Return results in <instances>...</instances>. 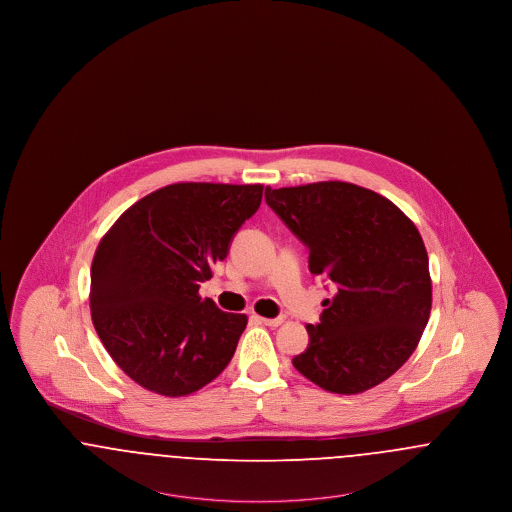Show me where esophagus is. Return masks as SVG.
<instances>
[{
	"instance_id": "1",
	"label": "esophagus",
	"mask_w": 512,
	"mask_h": 512,
	"mask_svg": "<svg viewBox=\"0 0 512 512\" xmlns=\"http://www.w3.org/2000/svg\"><path fill=\"white\" fill-rule=\"evenodd\" d=\"M263 324H267V326H272V328H276V326H280L282 322H284V318H265V317H257Z\"/></svg>"
}]
</instances>
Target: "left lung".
<instances>
[{"label": "left lung", "instance_id": "obj_1", "mask_svg": "<svg viewBox=\"0 0 512 512\" xmlns=\"http://www.w3.org/2000/svg\"><path fill=\"white\" fill-rule=\"evenodd\" d=\"M268 207L309 247V270L336 286L293 366L322 390H370L413 355L432 309L428 253L397 205L349 182L265 190Z\"/></svg>", "mask_w": 512, "mask_h": 512}]
</instances>
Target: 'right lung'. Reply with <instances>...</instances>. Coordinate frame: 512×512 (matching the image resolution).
Segmentation results:
<instances>
[{
  "label": "right lung",
  "instance_id": "obj_1",
  "mask_svg": "<svg viewBox=\"0 0 512 512\" xmlns=\"http://www.w3.org/2000/svg\"><path fill=\"white\" fill-rule=\"evenodd\" d=\"M261 199V184H171L136 201L101 238L92 322L111 359L142 388L190 395L234 357L247 317L203 299L199 282L226 259Z\"/></svg>",
  "mask_w": 512,
  "mask_h": 512
}]
</instances>
